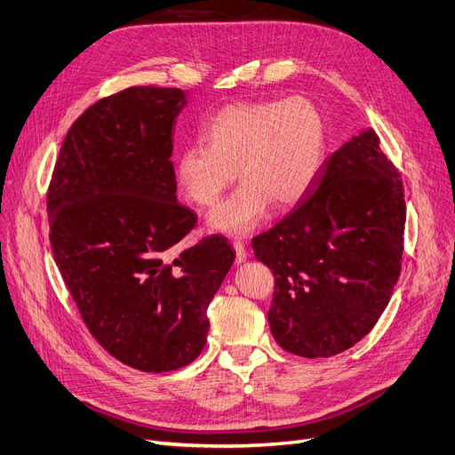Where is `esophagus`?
Here are the masks:
<instances>
[{
    "label": "esophagus",
    "mask_w": 455,
    "mask_h": 455,
    "mask_svg": "<svg viewBox=\"0 0 455 455\" xmlns=\"http://www.w3.org/2000/svg\"><path fill=\"white\" fill-rule=\"evenodd\" d=\"M233 248H235V261L237 263H243L244 259H246V248H244V244H243V241H239V239H235L233 241Z\"/></svg>",
    "instance_id": "obj_1"
}]
</instances>
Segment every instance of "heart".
Segmentation results:
<instances>
[{
    "mask_svg": "<svg viewBox=\"0 0 455 455\" xmlns=\"http://www.w3.org/2000/svg\"><path fill=\"white\" fill-rule=\"evenodd\" d=\"M204 141L177 155L179 185L196 205L212 207L241 173L243 185L211 212L209 224L244 235L265 220L272 202L293 207L312 190L324 158L326 123L304 95L233 102L209 119Z\"/></svg>",
    "mask_w": 455,
    "mask_h": 455,
    "instance_id": "1",
    "label": "heart"
}]
</instances>
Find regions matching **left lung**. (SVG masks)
Masks as SVG:
<instances>
[{"instance_id": "8db88e82", "label": "left lung", "mask_w": 455, "mask_h": 455, "mask_svg": "<svg viewBox=\"0 0 455 455\" xmlns=\"http://www.w3.org/2000/svg\"><path fill=\"white\" fill-rule=\"evenodd\" d=\"M373 131L324 160L310 194L251 239L275 275L270 332L287 353L329 358L353 347L385 312L402 272V175Z\"/></svg>"}]
</instances>
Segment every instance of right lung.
Here are the masks:
<instances>
[{
    "label": "right lung",
    "mask_w": 455,
    "mask_h": 455,
    "mask_svg": "<svg viewBox=\"0 0 455 455\" xmlns=\"http://www.w3.org/2000/svg\"><path fill=\"white\" fill-rule=\"evenodd\" d=\"M177 87H129L72 123L46 194L50 244L80 315L100 345L140 371L197 358L207 307L235 253L211 235L172 258L197 218L177 204Z\"/></svg>",
    "instance_id": "1"
}]
</instances>
